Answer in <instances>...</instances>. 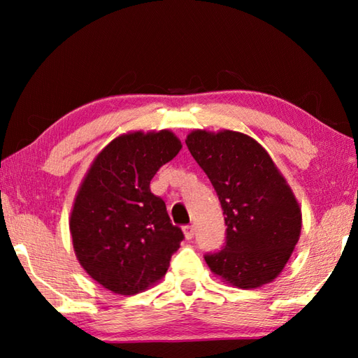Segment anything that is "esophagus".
Segmentation results:
<instances>
[{
    "mask_svg": "<svg viewBox=\"0 0 358 358\" xmlns=\"http://www.w3.org/2000/svg\"><path fill=\"white\" fill-rule=\"evenodd\" d=\"M183 232H185L186 240H192L194 235H196V229H194V226H185Z\"/></svg>",
    "mask_w": 358,
    "mask_h": 358,
    "instance_id": "esophagus-1",
    "label": "esophagus"
}]
</instances>
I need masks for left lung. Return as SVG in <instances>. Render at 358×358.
Here are the masks:
<instances>
[{
    "label": "left lung",
    "mask_w": 358,
    "mask_h": 358,
    "mask_svg": "<svg viewBox=\"0 0 358 358\" xmlns=\"http://www.w3.org/2000/svg\"><path fill=\"white\" fill-rule=\"evenodd\" d=\"M186 145L210 178L226 216L224 246L205 254V262L240 289L273 281L301 230L299 203L275 162L241 132L192 131Z\"/></svg>",
    "instance_id": "8db88e82"
}]
</instances>
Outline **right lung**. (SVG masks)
Here are the masks:
<instances>
[{"instance_id":"obj_1","label":"right lung","mask_w":358,"mask_h":358,"mask_svg":"<svg viewBox=\"0 0 358 358\" xmlns=\"http://www.w3.org/2000/svg\"><path fill=\"white\" fill-rule=\"evenodd\" d=\"M181 143L171 131L120 136L101 151L71 213L76 256L94 281L132 295L166 275L185 238L166 202L150 191L156 172Z\"/></svg>"}]
</instances>
